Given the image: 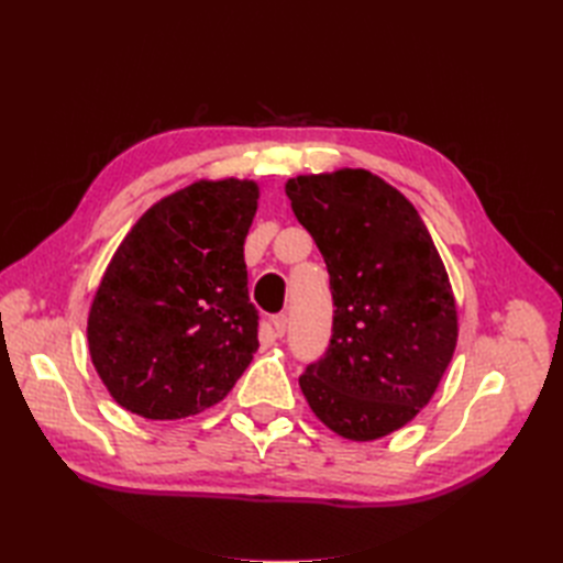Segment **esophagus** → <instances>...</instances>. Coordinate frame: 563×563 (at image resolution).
Masks as SVG:
<instances>
[{"instance_id": "obj_1", "label": "esophagus", "mask_w": 563, "mask_h": 563, "mask_svg": "<svg viewBox=\"0 0 563 563\" xmlns=\"http://www.w3.org/2000/svg\"><path fill=\"white\" fill-rule=\"evenodd\" d=\"M286 327H288V317H286V314L272 317V331H275L277 338H282V335L286 333Z\"/></svg>"}]
</instances>
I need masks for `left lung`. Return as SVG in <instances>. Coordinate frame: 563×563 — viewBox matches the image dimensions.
<instances>
[{"label":"left lung","instance_id":"8db88e82","mask_svg":"<svg viewBox=\"0 0 563 563\" xmlns=\"http://www.w3.org/2000/svg\"><path fill=\"white\" fill-rule=\"evenodd\" d=\"M286 197L331 277L333 335L300 376L312 413L352 441L411 422L444 378L457 308L416 207L364 168L296 176Z\"/></svg>","mask_w":563,"mask_h":563}]
</instances>
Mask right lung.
I'll return each instance as SVG.
<instances>
[{"label": "right lung", "mask_w": 563, "mask_h": 563, "mask_svg": "<svg viewBox=\"0 0 563 563\" xmlns=\"http://www.w3.org/2000/svg\"><path fill=\"white\" fill-rule=\"evenodd\" d=\"M255 180H195L139 218L93 296L87 338L110 397L147 420L228 397L258 350L244 242Z\"/></svg>", "instance_id": "add662e5"}]
</instances>
